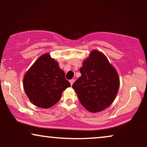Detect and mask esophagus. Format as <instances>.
I'll use <instances>...</instances> for the list:
<instances>
[{
    "instance_id": "1",
    "label": "esophagus",
    "mask_w": 147,
    "mask_h": 147,
    "mask_svg": "<svg viewBox=\"0 0 147 147\" xmlns=\"http://www.w3.org/2000/svg\"><path fill=\"white\" fill-rule=\"evenodd\" d=\"M74 82H75V79H70V84H71V86L72 85V84H73Z\"/></svg>"
}]
</instances>
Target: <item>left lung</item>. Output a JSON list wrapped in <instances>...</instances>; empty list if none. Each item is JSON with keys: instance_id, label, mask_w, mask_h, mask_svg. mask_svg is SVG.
<instances>
[{"instance_id": "left-lung-1", "label": "left lung", "mask_w": 147, "mask_h": 147, "mask_svg": "<svg viewBox=\"0 0 147 147\" xmlns=\"http://www.w3.org/2000/svg\"><path fill=\"white\" fill-rule=\"evenodd\" d=\"M72 88L79 102L91 113L102 111L113 102L119 87L117 71L104 54L93 50L80 68Z\"/></svg>"}]
</instances>
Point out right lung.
<instances>
[{
  "instance_id": "obj_1",
  "label": "right lung",
  "mask_w": 147,
  "mask_h": 147,
  "mask_svg": "<svg viewBox=\"0 0 147 147\" xmlns=\"http://www.w3.org/2000/svg\"><path fill=\"white\" fill-rule=\"evenodd\" d=\"M70 86L58 62L48 53L34 62L23 78V88L28 98L34 105L43 109L57 104L63 91Z\"/></svg>"
}]
</instances>
